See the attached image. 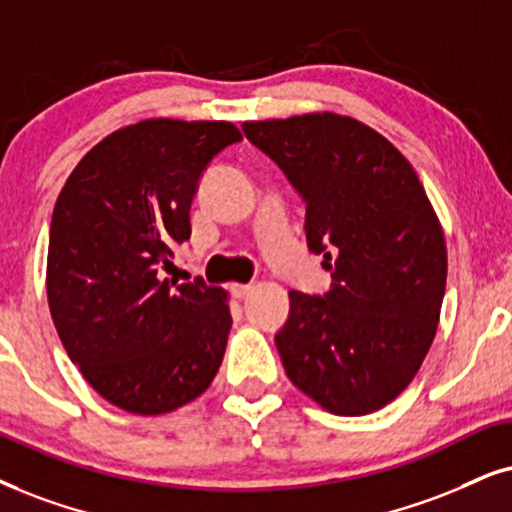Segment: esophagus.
<instances>
[{
	"instance_id": "esophagus-1",
	"label": "esophagus",
	"mask_w": 512,
	"mask_h": 512,
	"mask_svg": "<svg viewBox=\"0 0 512 512\" xmlns=\"http://www.w3.org/2000/svg\"><path fill=\"white\" fill-rule=\"evenodd\" d=\"M252 290H255L252 283H234V286H231V293H234V297H238V300H245Z\"/></svg>"
}]
</instances>
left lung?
Instances as JSON below:
<instances>
[{
  "label": "left lung",
  "instance_id": "obj_1",
  "mask_svg": "<svg viewBox=\"0 0 512 512\" xmlns=\"http://www.w3.org/2000/svg\"><path fill=\"white\" fill-rule=\"evenodd\" d=\"M245 137L307 200L326 297L290 290L276 347L290 383L335 416L397 399L435 340L446 243L416 170L383 134L331 111L243 122Z\"/></svg>",
  "mask_w": 512,
  "mask_h": 512
}]
</instances>
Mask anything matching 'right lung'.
Here are the masks:
<instances>
[{"instance_id": "right-lung-1", "label": "right lung", "mask_w": 512, "mask_h": 512, "mask_svg": "<svg viewBox=\"0 0 512 512\" xmlns=\"http://www.w3.org/2000/svg\"><path fill=\"white\" fill-rule=\"evenodd\" d=\"M226 120L148 118L103 137L58 193L47 297L89 385L134 416H163L208 390L231 331L229 293L160 278L191 236L212 155L241 141Z\"/></svg>"}]
</instances>
